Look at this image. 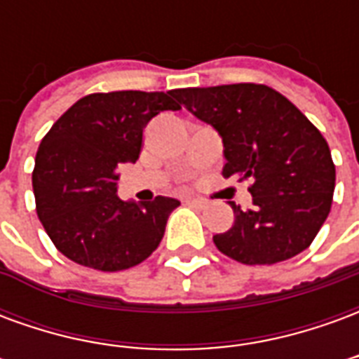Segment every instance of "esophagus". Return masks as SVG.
I'll use <instances>...</instances> for the list:
<instances>
[{"label": "esophagus", "instance_id": "34e87169", "mask_svg": "<svg viewBox=\"0 0 359 359\" xmlns=\"http://www.w3.org/2000/svg\"><path fill=\"white\" fill-rule=\"evenodd\" d=\"M184 202H187L188 205H196V208H203V205H205L203 200H200V198H192V196H187V198H184Z\"/></svg>", "mask_w": 359, "mask_h": 359}]
</instances>
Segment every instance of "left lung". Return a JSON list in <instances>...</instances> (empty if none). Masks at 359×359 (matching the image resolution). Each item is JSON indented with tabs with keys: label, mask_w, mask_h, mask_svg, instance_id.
<instances>
[{
	"label": "left lung",
	"mask_w": 359,
	"mask_h": 359,
	"mask_svg": "<svg viewBox=\"0 0 359 359\" xmlns=\"http://www.w3.org/2000/svg\"><path fill=\"white\" fill-rule=\"evenodd\" d=\"M192 115L223 140V177L252 180L254 208L231 202L234 223L213 242L246 265L298 256L331 211L334 165L321 133L285 95L264 84L172 90Z\"/></svg>",
	"instance_id": "left-lung-1"
}]
</instances>
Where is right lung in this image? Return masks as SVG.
<instances>
[{
  "label": "right lung",
  "mask_w": 359,
  "mask_h": 359,
  "mask_svg": "<svg viewBox=\"0 0 359 359\" xmlns=\"http://www.w3.org/2000/svg\"><path fill=\"white\" fill-rule=\"evenodd\" d=\"M171 92L90 94L61 115L36 154V211L55 248L97 271L142 264L159 246L180 202H123L117 167L140 156L142 133L163 111H179Z\"/></svg>",
  "instance_id": "1"
}]
</instances>
